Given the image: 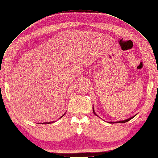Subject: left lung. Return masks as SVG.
Returning a JSON list of instances; mask_svg holds the SVG:
<instances>
[{"label": "left lung", "instance_id": "1", "mask_svg": "<svg viewBox=\"0 0 158 158\" xmlns=\"http://www.w3.org/2000/svg\"><path fill=\"white\" fill-rule=\"evenodd\" d=\"M93 111H94V114L95 115H97V114H95V110H94V107H93ZM135 115H134V116H133V117H131V118H129V119H125V120H122V121H116V122H109V123H125V122H127V121H129V120H131V119H133V118H134V117L135 116ZM97 116H98V115H97Z\"/></svg>", "mask_w": 158, "mask_h": 158}]
</instances>
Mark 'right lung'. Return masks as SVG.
Instances as JSON below:
<instances>
[{
	"label": "right lung",
	"instance_id": "obj_1",
	"mask_svg": "<svg viewBox=\"0 0 158 158\" xmlns=\"http://www.w3.org/2000/svg\"><path fill=\"white\" fill-rule=\"evenodd\" d=\"M64 115H62L61 117H60V118H61L62 117H63V116H64ZM52 122H53V121H52ZM52 122H45V123H43V124H48V123H52Z\"/></svg>",
	"mask_w": 158,
	"mask_h": 158
}]
</instances>
